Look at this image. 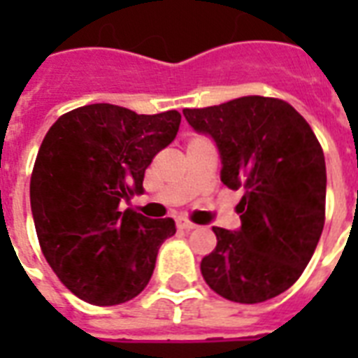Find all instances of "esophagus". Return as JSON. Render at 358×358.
Returning <instances> with one entry per match:
<instances>
[{
	"mask_svg": "<svg viewBox=\"0 0 358 358\" xmlns=\"http://www.w3.org/2000/svg\"><path fill=\"white\" fill-rule=\"evenodd\" d=\"M176 227H178V229H182V230H193V229H196V224H193L191 223V221H187V219H176Z\"/></svg>",
	"mask_w": 358,
	"mask_h": 358,
	"instance_id": "1",
	"label": "esophagus"
}]
</instances>
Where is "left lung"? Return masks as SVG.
I'll return each instance as SVG.
<instances>
[{
	"mask_svg": "<svg viewBox=\"0 0 358 358\" xmlns=\"http://www.w3.org/2000/svg\"><path fill=\"white\" fill-rule=\"evenodd\" d=\"M184 117L217 146L221 182L234 191L243 187L241 227H213L217 247L202 258V277L234 303L277 297L305 271L325 223L327 173L316 135L277 98H236L184 109Z\"/></svg>",
	"mask_w": 358,
	"mask_h": 358,
	"instance_id": "obj_1",
	"label": "left lung"
}]
</instances>
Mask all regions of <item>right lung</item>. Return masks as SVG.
I'll return each instance as SVG.
<instances>
[{
  "mask_svg": "<svg viewBox=\"0 0 358 358\" xmlns=\"http://www.w3.org/2000/svg\"><path fill=\"white\" fill-rule=\"evenodd\" d=\"M182 115H137L91 103L48 129L31 174V213L42 255L80 299L113 306L146 288L157 250L176 227L126 210L152 157L174 141Z\"/></svg>",
  "mask_w": 358,
  "mask_h": 358,
  "instance_id": "right-lung-1",
  "label": "right lung"
}]
</instances>
